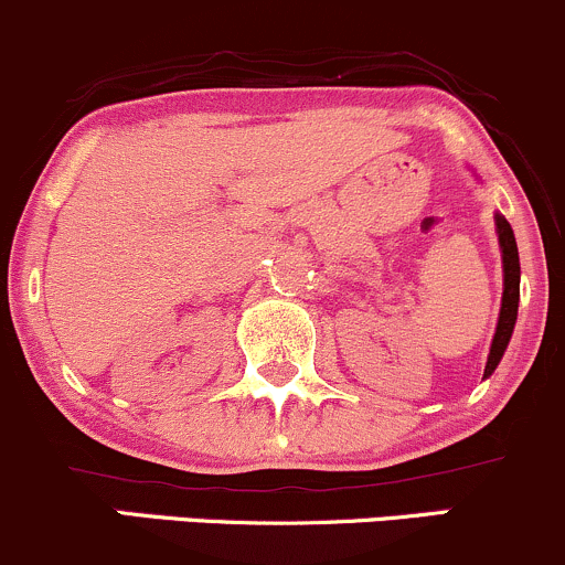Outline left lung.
Returning a JSON list of instances; mask_svg holds the SVG:
<instances>
[{
  "label": "left lung",
  "instance_id": "8db88e82",
  "mask_svg": "<svg viewBox=\"0 0 565 565\" xmlns=\"http://www.w3.org/2000/svg\"><path fill=\"white\" fill-rule=\"evenodd\" d=\"M495 220V235H499V249H501V273H504V292H501V311L499 321H495V332L491 340V353H488L486 373L482 377H491L493 370L499 367L501 356H504L507 345H510L514 321H518V302H520V257H518V241L510 222L499 212L493 214Z\"/></svg>",
  "mask_w": 565,
  "mask_h": 565
}]
</instances>
